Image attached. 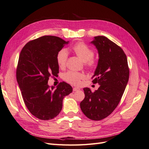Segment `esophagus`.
<instances>
[{
  "label": "esophagus",
  "instance_id": "esophagus-1",
  "mask_svg": "<svg viewBox=\"0 0 149 149\" xmlns=\"http://www.w3.org/2000/svg\"><path fill=\"white\" fill-rule=\"evenodd\" d=\"M80 89L78 88H73V91H79Z\"/></svg>",
  "mask_w": 149,
  "mask_h": 149
}]
</instances>
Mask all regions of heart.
Here are the masks:
<instances>
[{
    "instance_id": "1",
    "label": "heart",
    "mask_w": 149,
    "mask_h": 149,
    "mask_svg": "<svg viewBox=\"0 0 149 149\" xmlns=\"http://www.w3.org/2000/svg\"><path fill=\"white\" fill-rule=\"evenodd\" d=\"M73 51L81 60L84 62H86V65L88 67L93 68L94 66V61L93 60L94 56V52L91 48L84 43H78L75 44L71 48ZM68 53L65 49H61L57 53L56 61L58 65L60 68H63L66 63ZM84 74L75 71H68L64 75L65 79L68 83L78 85L81 83V79H83Z\"/></svg>"
}]
</instances>
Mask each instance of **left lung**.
Returning a JSON list of instances; mask_svg holds the SVG:
<instances>
[{
    "label": "left lung",
    "mask_w": 149,
    "mask_h": 149,
    "mask_svg": "<svg viewBox=\"0 0 149 149\" xmlns=\"http://www.w3.org/2000/svg\"><path fill=\"white\" fill-rule=\"evenodd\" d=\"M91 43L96 47L99 55L92 82L100 86L94 93L89 88H83L85 97L80 107L87 118L100 120L118 106L128 83L129 70L123 49L109 39L97 36Z\"/></svg>",
    "instance_id": "8db88e82"
}]
</instances>
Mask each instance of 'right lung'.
I'll use <instances>...</instances> for the list:
<instances>
[{"mask_svg":"<svg viewBox=\"0 0 149 149\" xmlns=\"http://www.w3.org/2000/svg\"><path fill=\"white\" fill-rule=\"evenodd\" d=\"M69 43L55 36H43L28 42L20 52L16 72L22 97L30 113L50 120L62 109L63 100L73 91L65 82L49 88V78L59 73L57 53Z\"/></svg>","mask_w":149,"mask_h":149,"instance_id":"obj_1","label":"right lung"}]
</instances>
